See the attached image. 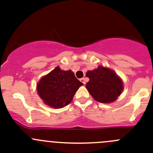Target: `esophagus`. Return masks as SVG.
I'll use <instances>...</instances> for the list:
<instances>
[{"instance_id": "1", "label": "esophagus", "mask_w": 153, "mask_h": 153, "mask_svg": "<svg viewBox=\"0 0 153 153\" xmlns=\"http://www.w3.org/2000/svg\"><path fill=\"white\" fill-rule=\"evenodd\" d=\"M80 81H81V82L84 84V85H85V83H86V78H81V79H80Z\"/></svg>"}]
</instances>
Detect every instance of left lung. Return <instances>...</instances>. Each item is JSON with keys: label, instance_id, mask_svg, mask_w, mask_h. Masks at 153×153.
Wrapping results in <instances>:
<instances>
[{"label": "left lung", "instance_id": "8db88e82", "mask_svg": "<svg viewBox=\"0 0 153 153\" xmlns=\"http://www.w3.org/2000/svg\"><path fill=\"white\" fill-rule=\"evenodd\" d=\"M86 76L89 81L86 88L96 101L102 103H109L117 100L123 91L122 79L113 70L98 66L96 69L88 71Z\"/></svg>", "mask_w": 153, "mask_h": 153}]
</instances>
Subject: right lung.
<instances>
[{"mask_svg": "<svg viewBox=\"0 0 153 153\" xmlns=\"http://www.w3.org/2000/svg\"><path fill=\"white\" fill-rule=\"evenodd\" d=\"M82 85L71 70L64 71L57 66L41 78L37 91L46 105L61 109L72 102L75 92Z\"/></svg>", "mask_w": 153, "mask_h": 153, "instance_id": "1", "label": "right lung"}]
</instances>
